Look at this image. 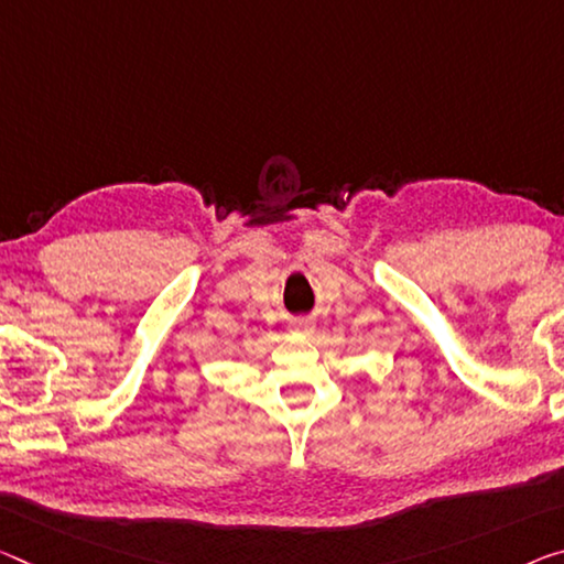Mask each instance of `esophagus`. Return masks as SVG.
Masks as SVG:
<instances>
[{
  "instance_id": "34e87169",
  "label": "esophagus",
  "mask_w": 564,
  "mask_h": 564,
  "mask_svg": "<svg viewBox=\"0 0 564 564\" xmlns=\"http://www.w3.org/2000/svg\"><path fill=\"white\" fill-rule=\"evenodd\" d=\"M290 327H292L294 333L310 335L312 330H315V319H312V317H294L292 323H290Z\"/></svg>"
}]
</instances>
